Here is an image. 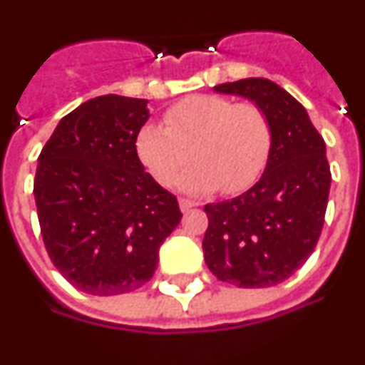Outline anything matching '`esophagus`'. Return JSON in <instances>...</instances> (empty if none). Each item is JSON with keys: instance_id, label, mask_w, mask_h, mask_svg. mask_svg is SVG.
I'll list each match as a JSON object with an SVG mask.
<instances>
[{"instance_id": "1", "label": "esophagus", "mask_w": 365, "mask_h": 365, "mask_svg": "<svg viewBox=\"0 0 365 365\" xmlns=\"http://www.w3.org/2000/svg\"><path fill=\"white\" fill-rule=\"evenodd\" d=\"M179 205H180V210H182V212H188V210H192L193 206H197V202H195V201H190V199H180Z\"/></svg>"}]
</instances>
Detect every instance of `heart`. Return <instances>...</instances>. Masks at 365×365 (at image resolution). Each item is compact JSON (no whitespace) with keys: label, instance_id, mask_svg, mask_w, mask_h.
Segmentation results:
<instances>
[{"label":"heart","instance_id":"1","mask_svg":"<svg viewBox=\"0 0 365 365\" xmlns=\"http://www.w3.org/2000/svg\"><path fill=\"white\" fill-rule=\"evenodd\" d=\"M164 125L148 124L137 135V155L157 182L170 186L180 170L186 192L237 193L263 172L272 150V124L259 106L227 96L195 95L164 113Z\"/></svg>","mask_w":365,"mask_h":365}]
</instances>
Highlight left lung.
Listing matches in <instances>:
<instances>
[{
	"instance_id": "1",
	"label": "left lung",
	"mask_w": 365,
	"mask_h": 365,
	"mask_svg": "<svg viewBox=\"0 0 365 365\" xmlns=\"http://www.w3.org/2000/svg\"><path fill=\"white\" fill-rule=\"evenodd\" d=\"M254 100L272 124V150L256 185L230 201L205 206L202 250L221 282L263 289L291 278L320 240L331 168L325 143L294 96L267 78L214 87Z\"/></svg>"
}]
</instances>
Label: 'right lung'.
I'll return each instance as SVG.
<instances>
[{
  "instance_id": "add662e5",
  "label": "right lung",
  "mask_w": 365,
  "mask_h": 365,
  "mask_svg": "<svg viewBox=\"0 0 365 365\" xmlns=\"http://www.w3.org/2000/svg\"><path fill=\"white\" fill-rule=\"evenodd\" d=\"M148 100L106 95L60 120L38 157V221L53 265L78 291L115 296L153 278L180 222L173 193L144 172L137 135Z\"/></svg>"
}]
</instances>
